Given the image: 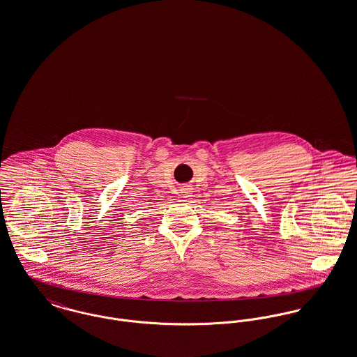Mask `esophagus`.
Returning a JSON list of instances; mask_svg holds the SVG:
<instances>
[{
  "label": "esophagus",
  "instance_id": "1",
  "mask_svg": "<svg viewBox=\"0 0 357 357\" xmlns=\"http://www.w3.org/2000/svg\"><path fill=\"white\" fill-rule=\"evenodd\" d=\"M181 194L183 195V198H188L191 194V188L188 186H183L181 188Z\"/></svg>",
  "mask_w": 357,
  "mask_h": 357
}]
</instances>
